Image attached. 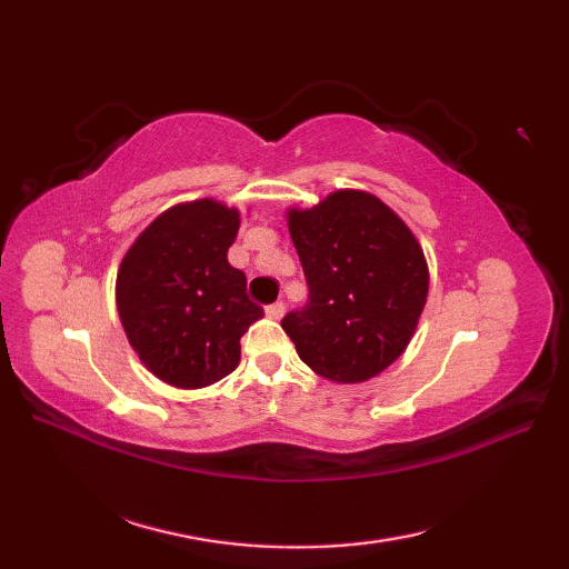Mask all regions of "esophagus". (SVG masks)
Segmentation results:
<instances>
[{
	"label": "esophagus",
	"mask_w": 569,
	"mask_h": 569,
	"mask_svg": "<svg viewBox=\"0 0 569 569\" xmlns=\"http://www.w3.org/2000/svg\"><path fill=\"white\" fill-rule=\"evenodd\" d=\"M266 316L272 320H280L284 316V303L282 301H274L270 306H266Z\"/></svg>",
	"instance_id": "34e87169"
}]
</instances>
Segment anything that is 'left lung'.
I'll return each mask as SVG.
<instances>
[{
    "instance_id": "8db88e82",
    "label": "left lung",
    "mask_w": 569,
    "mask_h": 569,
    "mask_svg": "<svg viewBox=\"0 0 569 569\" xmlns=\"http://www.w3.org/2000/svg\"><path fill=\"white\" fill-rule=\"evenodd\" d=\"M308 284L282 318L308 368L335 382H366L403 353L427 301L425 253L406 222L368 192L341 189L289 211Z\"/></svg>"
}]
</instances>
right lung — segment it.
I'll return each instance as SVG.
<instances>
[{"instance_id":"1","label":"right lung","mask_w":569,"mask_h":569,"mask_svg":"<svg viewBox=\"0 0 569 569\" xmlns=\"http://www.w3.org/2000/svg\"><path fill=\"white\" fill-rule=\"evenodd\" d=\"M239 213L213 199L180 203L137 237L116 280L123 330L159 380L209 387L239 363V339L263 318L247 274L228 263Z\"/></svg>"}]
</instances>
